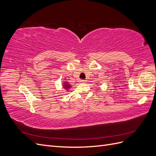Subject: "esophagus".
I'll use <instances>...</instances> for the list:
<instances>
[{
  "label": "esophagus",
  "mask_w": 156,
  "mask_h": 156,
  "mask_svg": "<svg viewBox=\"0 0 156 156\" xmlns=\"http://www.w3.org/2000/svg\"><path fill=\"white\" fill-rule=\"evenodd\" d=\"M80 82H81V83H85L87 82V81H86V80H83V79H82V80H81V81H80Z\"/></svg>",
  "instance_id": "esophagus-1"
}]
</instances>
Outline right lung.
<instances>
[{
	"label": "right lung",
	"mask_w": 156,
	"mask_h": 156,
	"mask_svg": "<svg viewBox=\"0 0 156 156\" xmlns=\"http://www.w3.org/2000/svg\"><path fill=\"white\" fill-rule=\"evenodd\" d=\"M62 86H63V88H64V89L66 90H69L70 88H72V85H71L70 84H69V83H68L67 81H64V82L63 83Z\"/></svg>",
	"instance_id": "add662e5"
}]
</instances>
